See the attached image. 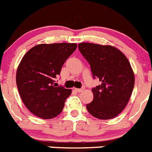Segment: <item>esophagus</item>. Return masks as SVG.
Here are the masks:
<instances>
[{
	"label": "esophagus",
	"instance_id": "1",
	"mask_svg": "<svg viewBox=\"0 0 152 152\" xmlns=\"http://www.w3.org/2000/svg\"><path fill=\"white\" fill-rule=\"evenodd\" d=\"M84 90V88H80V89H79V88H74V90H75V91H76L77 92V93H81L82 91H83V90Z\"/></svg>",
	"mask_w": 152,
	"mask_h": 152
}]
</instances>
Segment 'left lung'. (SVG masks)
I'll return each mask as SVG.
<instances>
[{"label": "left lung", "mask_w": 152, "mask_h": 152, "mask_svg": "<svg viewBox=\"0 0 152 152\" xmlns=\"http://www.w3.org/2000/svg\"><path fill=\"white\" fill-rule=\"evenodd\" d=\"M78 48L90 63L93 77L102 82L92 89L93 99L87 105L89 113L100 120L115 118L127 105L134 87L130 62L112 46L80 43Z\"/></svg>", "instance_id": "left-lung-1"}]
</instances>
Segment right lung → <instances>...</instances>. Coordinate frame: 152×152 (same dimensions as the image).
<instances>
[{
    "label": "right lung",
    "mask_w": 152,
    "mask_h": 152,
    "mask_svg": "<svg viewBox=\"0 0 152 152\" xmlns=\"http://www.w3.org/2000/svg\"><path fill=\"white\" fill-rule=\"evenodd\" d=\"M77 44H41L30 49L16 72V85L24 105L38 118L51 119L62 112L72 90L55 86L66 59Z\"/></svg>",
    "instance_id": "1"
}]
</instances>
